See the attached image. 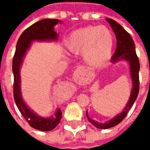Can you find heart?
Here are the masks:
<instances>
[{
    "label": "heart",
    "instance_id": "1",
    "mask_svg": "<svg viewBox=\"0 0 150 150\" xmlns=\"http://www.w3.org/2000/svg\"><path fill=\"white\" fill-rule=\"evenodd\" d=\"M65 45L71 52H82L88 65L101 67L112 56L114 38L106 26L89 25L72 31L66 38Z\"/></svg>",
    "mask_w": 150,
    "mask_h": 150
}]
</instances>
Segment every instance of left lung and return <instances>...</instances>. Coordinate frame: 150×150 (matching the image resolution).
Segmentation results:
<instances>
[{
	"label": "left lung",
	"mask_w": 150,
	"mask_h": 150,
	"mask_svg": "<svg viewBox=\"0 0 150 150\" xmlns=\"http://www.w3.org/2000/svg\"><path fill=\"white\" fill-rule=\"evenodd\" d=\"M107 21L110 24L111 27L115 33L116 38V50L115 54H113L111 61L112 63L125 60L129 62V69H130V75L132 79V90L130 93L128 103L124 108V110L118 115H116L109 121L105 123L97 122L94 120H91L88 115V111L86 112V115L88 120L97 129H107L114 126L117 125L119 123L123 120V119L127 116L130 108L135 102L136 99L137 98L139 92V71H140V62L139 59L136 54L135 43L133 42L130 34L118 24L116 21L111 18H106Z\"/></svg>",
	"instance_id": "left-lung-1"
}]
</instances>
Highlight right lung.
Wrapping results in <instances>:
<instances>
[{
    "mask_svg": "<svg viewBox=\"0 0 150 150\" xmlns=\"http://www.w3.org/2000/svg\"><path fill=\"white\" fill-rule=\"evenodd\" d=\"M61 22L62 21L59 19H42L27 28L18 39L13 59V73L14 77L13 97L15 103L29 125L40 131H50L54 129L62 118V112L60 109H57L54 116L46 118L37 115L28 107L21 96L20 69L25 54L34 41L52 42L58 40L59 34L54 31V26Z\"/></svg>",
    "mask_w": 150,
    "mask_h": 150,
    "instance_id": "add662e5",
    "label": "right lung"
}]
</instances>
